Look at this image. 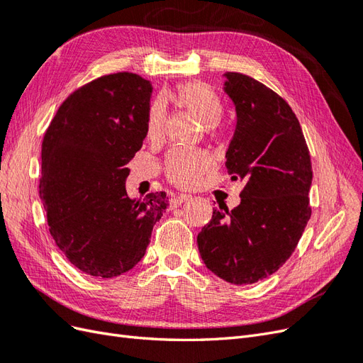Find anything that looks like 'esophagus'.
Returning a JSON list of instances; mask_svg holds the SVG:
<instances>
[{
  "label": "esophagus",
  "mask_w": 363,
  "mask_h": 363,
  "mask_svg": "<svg viewBox=\"0 0 363 363\" xmlns=\"http://www.w3.org/2000/svg\"><path fill=\"white\" fill-rule=\"evenodd\" d=\"M191 199H192V196L191 195H186V194L175 195V196H172V199H171V206L172 207H177V206H180V204H183L186 201H189Z\"/></svg>",
  "instance_id": "1"
}]
</instances>
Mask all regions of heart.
<instances>
[{"label":"heart","instance_id":"obj_1","mask_svg":"<svg viewBox=\"0 0 363 363\" xmlns=\"http://www.w3.org/2000/svg\"><path fill=\"white\" fill-rule=\"evenodd\" d=\"M175 101L186 111L199 118L206 127L218 124L223 113V104L211 86L201 82L186 83L175 91ZM164 123V107L162 101H155L150 106L147 116V136L156 139L160 136ZM212 159L206 152L191 150H174L164 163L168 179L183 186L192 188L200 183L201 177L212 169Z\"/></svg>","mask_w":363,"mask_h":363}]
</instances>
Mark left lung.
<instances>
[{"label": "left lung", "mask_w": 363, "mask_h": 363, "mask_svg": "<svg viewBox=\"0 0 363 363\" xmlns=\"http://www.w3.org/2000/svg\"><path fill=\"white\" fill-rule=\"evenodd\" d=\"M224 79L236 111L225 167L245 188L238 207L213 208L196 242L215 276L251 284L276 272L298 244L312 213V163L298 119L280 95L244 74Z\"/></svg>", "instance_id": "8db88e82"}]
</instances>
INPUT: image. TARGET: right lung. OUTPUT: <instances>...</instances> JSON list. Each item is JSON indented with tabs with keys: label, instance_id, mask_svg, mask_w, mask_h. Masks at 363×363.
Segmentation results:
<instances>
[{
	"label": "right lung",
	"instance_id": "add662e5",
	"mask_svg": "<svg viewBox=\"0 0 363 363\" xmlns=\"http://www.w3.org/2000/svg\"><path fill=\"white\" fill-rule=\"evenodd\" d=\"M151 92L138 74L103 75L63 101L43 136L39 194L50 233L74 267L98 279L118 277L144 257L169 206L164 192L131 200L125 191Z\"/></svg>",
	"mask_w": 363,
	"mask_h": 363
}]
</instances>
